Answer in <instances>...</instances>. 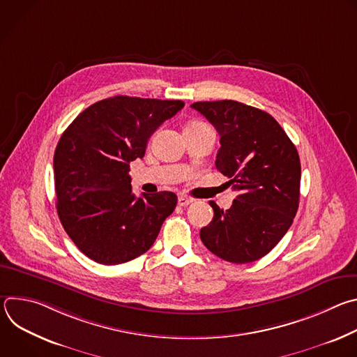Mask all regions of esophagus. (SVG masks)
<instances>
[{
	"label": "esophagus",
	"mask_w": 357,
	"mask_h": 357,
	"mask_svg": "<svg viewBox=\"0 0 357 357\" xmlns=\"http://www.w3.org/2000/svg\"><path fill=\"white\" fill-rule=\"evenodd\" d=\"M192 202H193V197H190V196H188V195H181V196L178 197V205H179V206H188V205H190Z\"/></svg>",
	"instance_id": "34e87169"
}]
</instances>
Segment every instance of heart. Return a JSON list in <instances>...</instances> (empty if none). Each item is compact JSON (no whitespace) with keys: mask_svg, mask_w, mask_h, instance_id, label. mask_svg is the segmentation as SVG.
Listing matches in <instances>:
<instances>
[{"mask_svg":"<svg viewBox=\"0 0 357 357\" xmlns=\"http://www.w3.org/2000/svg\"><path fill=\"white\" fill-rule=\"evenodd\" d=\"M203 126H206V124H203V123H200V121H193V123H190L188 127H189V128H193V127H203Z\"/></svg>","mask_w":357,"mask_h":357,"instance_id":"b5f03b06","label":"heart"}]
</instances>
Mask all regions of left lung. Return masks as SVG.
<instances>
[{
  "label": "left lung",
  "instance_id": "left-lung-1",
  "mask_svg": "<svg viewBox=\"0 0 357 357\" xmlns=\"http://www.w3.org/2000/svg\"><path fill=\"white\" fill-rule=\"evenodd\" d=\"M190 107L219 132L216 168L238 193L227 211L209 202L215 215L200 240L226 261H256L278 244L296 215L298 151L277 120L260 109L234 100L197 101Z\"/></svg>",
  "mask_w": 357,
  "mask_h": 357
}]
</instances>
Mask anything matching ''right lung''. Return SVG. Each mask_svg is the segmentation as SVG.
I'll list each match as a JSON object with an SVG mask.
<instances>
[{"label":"right lung","instance_id":"right-lung-1","mask_svg":"<svg viewBox=\"0 0 357 357\" xmlns=\"http://www.w3.org/2000/svg\"><path fill=\"white\" fill-rule=\"evenodd\" d=\"M183 106L182 100L114 96L87 107L62 134L54 157L56 209L68 236L93 261L137 259L175 211L172 192L135 197L128 172L152 132Z\"/></svg>","mask_w":357,"mask_h":357}]
</instances>
